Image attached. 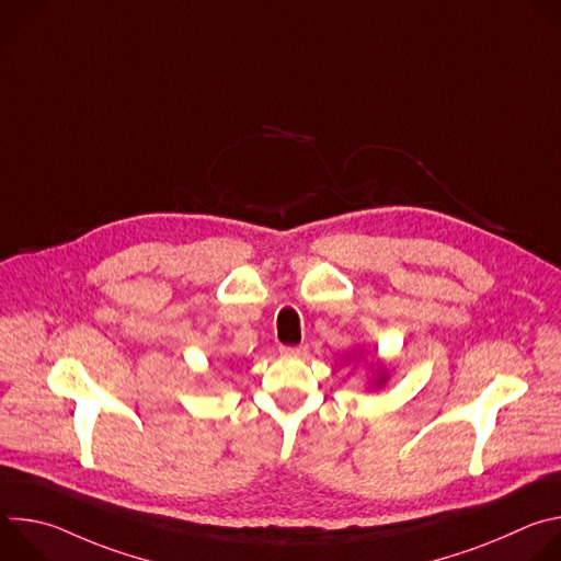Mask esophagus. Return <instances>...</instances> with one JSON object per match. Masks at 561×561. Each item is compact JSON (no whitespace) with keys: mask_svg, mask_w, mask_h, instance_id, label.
Returning <instances> with one entry per match:
<instances>
[{"mask_svg":"<svg viewBox=\"0 0 561 561\" xmlns=\"http://www.w3.org/2000/svg\"><path fill=\"white\" fill-rule=\"evenodd\" d=\"M279 353L286 357H301L306 355V346H282Z\"/></svg>","mask_w":561,"mask_h":561,"instance_id":"1","label":"esophagus"}]
</instances>
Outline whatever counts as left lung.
I'll return each instance as SVG.
<instances>
[{"label":"left lung","instance_id":"8db88e82","mask_svg":"<svg viewBox=\"0 0 561 561\" xmlns=\"http://www.w3.org/2000/svg\"><path fill=\"white\" fill-rule=\"evenodd\" d=\"M377 373H379V377H377V386H381L388 377H386V370H383V368H377Z\"/></svg>","mask_w":561,"mask_h":561}]
</instances>
